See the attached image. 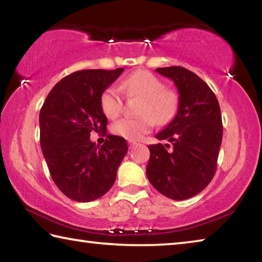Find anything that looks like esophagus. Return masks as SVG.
<instances>
[{
	"label": "esophagus",
	"instance_id": "esophagus-1",
	"mask_svg": "<svg viewBox=\"0 0 262 262\" xmlns=\"http://www.w3.org/2000/svg\"><path fill=\"white\" fill-rule=\"evenodd\" d=\"M128 143H129V148H133V147H134V145L137 144L135 141H129V142H128Z\"/></svg>",
	"mask_w": 262,
	"mask_h": 262
}]
</instances>
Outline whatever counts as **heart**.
Segmentation results:
<instances>
[{
	"label": "heart",
	"mask_w": 262,
	"mask_h": 262,
	"mask_svg": "<svg viewBox=\"0 0 262 262\" xmlns=\"http://www.w3.org/2000/svg\"><path fill=\"white\" fill-rule=\"evenodd\" d=\"M121 91L128 97H139L137 118H122L112 125V132L129 141L141 140L151 132L156 121L161 125L170 122L178 111L179 97L171 89L147 70H137L120 84ZM100 107L111 119L117 118L122 110L120 92L115 86L105 89L100 96Z\"/></svg>",
	"instance_id": "b5f03b06"
}]
</instances>
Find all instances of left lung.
I'll return each instance as SVG.
<instances>
[{"label": "left lung", "instance_id": "8db88e82", "mask_svg": "<svg viewBox=\"0 0 262 262\" xmlns=\"http://www.w3.org/2000/svg\"><path fill=\"white\" fill-rule=\"evenodd\" d=\"M179 92L176 117L156 135L171 142L149 145L147 177L159 193L186 200L205 189L214 177L223 135L219 100L206 82L183 67L157 68Z\"/></svg>", "mask_w": 262, "mask_h": 262}]
</instances>
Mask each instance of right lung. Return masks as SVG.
<instances>
[{
  "mask_svg": "<svg viewBox=\"0 0 262 262\" xmlns=\"http://www.w3.org/2000/svg\"><path fill=\"white\" fill-rule=\"evenodd\" d=\"M123 70L70 74L55 84L40 110L42 155L57 188L74 201L90 202L107 193L128 151L120 136L108 134L101 147L90 140L92 130H106L100 96Z\"/></svg>",
  "mask_w": 262,
  "mask_h": 262,
  "instance_id": "right-lung-1",
  "label": "right lung"
}]
</instances>
